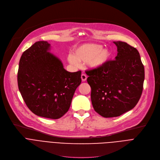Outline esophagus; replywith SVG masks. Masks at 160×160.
<instances>
[{"label": "esophagus", "mask_w": 160, "mask_h": 160, "mask_svg": "<svg viewBox=\"0 0 160 160\" xmlns=\"http://www.w3.org/2000/svg\"><path fill=\"white\" fill-rule=\"evenodd\" d=\"M81 78L83 82H85L87 80V76L85 74H82L81 75Z\"/></svg>", "instance_id": "obj_1"}]
</instances>
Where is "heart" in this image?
<instances>
[{
	"label": "heart",
	"instance_id": "obj_1",
	"mask_svg": "<svg viewBox=\"0 0 160 160\" xmlns=\"http://www.w3.org/2000/svg\"><path fill=\"white\" fill-rule=\"evenodd\" d=\"M112 52L108 48H102L101 45L84 44L76 48L73 54L67 56V61L75 67H78L79 62H87L92 69H97L104 67L110 61Z\"/></svg>",
	"mask_w": 160,
	"mask_h": 160
}]
</instances>
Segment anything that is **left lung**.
<instances>
[{
	"label": "left lung",
	"mask_w": 160,
	"mask_h": 160,
	"mask_svg": "<svg viewBox=\"0 0 160 160\" xmlns=\"http://www.w3.org/2000/svg\"><path fill=\"white\" fill-rule=\"evenodd\" d=\"M115 60L104 67L87 71L94 110L108 117H118L133 109L141 97L145 69L138 50L125 42L113 41Z\"/></svg>",
	"instance_id": "8db88e82"
}]
</instances>
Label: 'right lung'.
Listing matches in <instances>:
<instances>
[{
	"mask_svg": "<svg viewBox=\"0 0 160 160\" xmlns=\"http://www.w3.org/2000/svg\"><path fill=\"white\" fill-rule=\"evenodd\" d=\"M51 45L39 41L22 53L19 64L18 87L33 113L57 119L68 112L81 83V71H66L62 61L50 52Z\"/></svg>",
	"mask_w": 160,
	"mask_h": 160,
	"instance_id": "right-lung-1",
	"label": "right lung"
}]
</instances>
